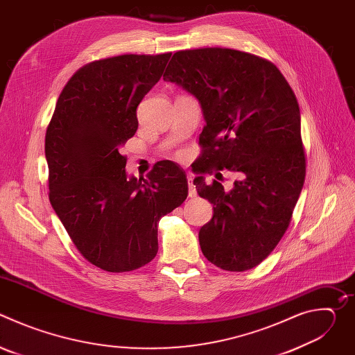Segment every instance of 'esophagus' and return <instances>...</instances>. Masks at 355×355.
<instances>
[{
    "mask_svg": "<svg viewBox=\"0 0 355 355\" xmlns=\"http://www.w3.org/2000/svg\"><path fill=\"white\" fill-rule=\"evenodd\" d=\"M188 187H189V191H188V195H189V198H195L196 196V189H195V187H193V184H192V175L191 174H188Z\"/></svg>",
    "mask_w": 355,
    "mask_h": 355,
    "instance_id": "34e87169",
    "label": "esophagus"
}]
</instances>
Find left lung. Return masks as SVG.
Wrapping results in <instances>:
<instances>
[{"label": "left lung", "mask_w": 355, "mask_h": 355, "mask_svg": "<svg viewBox=\"0 0 355 355\" xmlns=\"http://www.w3.org/2000/svg\"><path fill=\"white\" fill-rule=\"evenodd\" d=\"M163 78L195 95L207 122L193 185L214 218L199 230L200 250L222 270L254 268L285 234L305 182L295 92L270 60L226 47L180 50ZM225 168L239 175L229 193L203 177Z\"/></svg>", "instance_id": "8db88e82"}]
</instances>
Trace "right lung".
Instances as JSON below:
<instances>
[{
    "label": "right lung",
    "mask_w": 355,
    "mask_h": 355,
    "mask_svg": "<svg viewBox=\"0 0 355 355\" xmlns=\"http://www.w3.org/2000/svg\"><path fill=\"white\" fill-rule=\"evenodd\" d=\"M170 58L121 55L84 64L62 89L46 129L50 204L80 254L108 272L153 260L160 219L188 195L187 174L175 163L163 160L146 178H128L119 151Z\"/></svg>",
    "instance_id": "obj_1"
}]
</instances>
